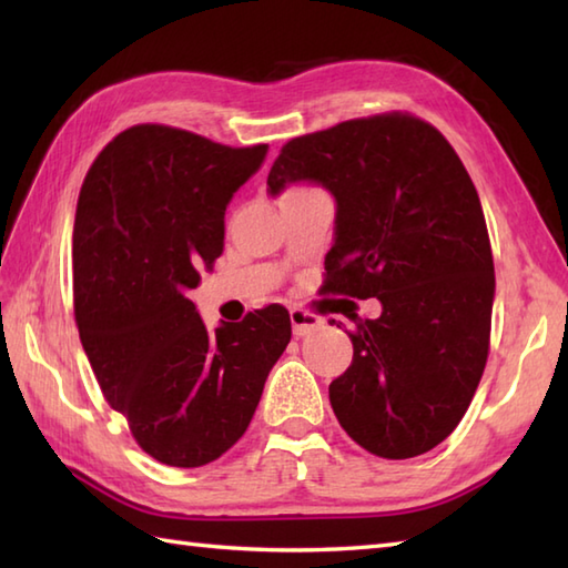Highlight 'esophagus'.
I'll return each mask as SVG.
<instances>
[{
  "label": "esophagus",
  "mask_w": 568,
  "mask_h": 568,
  "mask_svg": "<svg viewBox=\"0 0 568 568\" xmlns=\"http://www.w3.org/2000/svg\"><path fill=\"white\" fill-rule=\"evenodd\" d=\"M291 322H293V332L295 336H305L310 332H315L322 327V317H317L315 312L303 310V307H293L291 310Z\"/></svg>",
  "instance_id": "esophagus-1"
}]
</instances>
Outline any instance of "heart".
<instances>
[{"instance_id":"b5f03b06","label":"heart","mask_w":568,"mask_h":568,"mask_svg":"<svg viewBox=\"0 0 568 568\" xmlns=\"http://www.w3.org/2000/svg\"><path fill=\"white\" fill-rule=\"evenodd\" d=\"M295 190H305V187H293V190H287V192H295Z\"/></svg>"}]
</instances>
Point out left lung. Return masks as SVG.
<instances>
[{
  "instance_id": "left-lung-1",
  "label": "left lung",
  "mask_w": 568,
  "mask_h": 568,
  "mask_svg": "<svg viewBox=\"0 0 568 568\" xmlns=\"http://www.w3.org/2000/svg\"><path fill=\"white\" fill-rule=\"evenodd\" d=\"M297 180L336 200L322 291L383 305L348 332L334 415L381 458L425 454L462 422L488 361L496 271L478 192L442 131L407 112L291 139L271 195Z\"/></svg>"
}]
</instances>
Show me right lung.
Masks as SVG:
<instances>
[{"label": "right lung", "mask_w": 568, "mask_h": 568, "mask_svg": "<svg viewBox=\"0 0 568 568\" xmlns=\"http://www.w3.org/2000/svg\"><path fill=\"white\" fill-rule=\"evenodd\" d=\"M268 146L232 149L139 124L106 143L80 187L72 300L104 400L155 462L197 468L244 437L291 342L283 305L214 332L187 291L224 248V212Z\"/></svg>", "instance_id": "1"}]
</instances>
